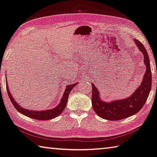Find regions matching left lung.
Instances as JSON below:
<instances>
[{"label": "left lung", "mask_w": 157, "mask_h": 157, "mask_svg": "<svg viewBox=\"0 0 157 157\" xmlns=\"http://www.w3.org/2000/svg\"><path fill=\"white\" fill-rule=\"evenodd\" d=\"M133 41L138 50L143 53L146 69L141 84L129 97L125 99L113 100L109 102L104 101L101 100L97 87L94 86L93 83H91L92 108L97 115L105 120L117 121L137 113L147 101L150 92L151 72L147 52L140 41L136 39H133Z\"/></svg>", "instance_id": "8db88e82"}]
</instances>
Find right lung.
Instances as JSON below:
<instances>
[{
  "label": "right lung",
  "mask_w": 157,
  "mask_h": 157,
  "mask_svg": "<svg viewBox=\"0 0 157 157\" xmlns=\"http://www.w3.org/2000/svg\"><path fill=\"white\" fill-rule=\"evenodd\" d=\"M78 83H75L74 84L69 85V86H66L65 90L64 92V94L63 97H62L60 103H59L58 106H56L55 108H53L52 109L44 110H35L26 109H25V108H23L16 101V100L14 99V97H12L11 92L10 91L9 88H8V84L7 83V77H6V87H7V94H8L10 101H11V102L12 103V104L14 105L15 109H16L18 111L21 113V114H24V115H25V116L33 118V119L39 120H51V119H53V118H56V117H58L59 115L61 114L66 107L69 93H70V92L71 91V90L73 89L74 87L76 86Z\"/></svg>",
  "instance_id": "1"
}]
</instances>
